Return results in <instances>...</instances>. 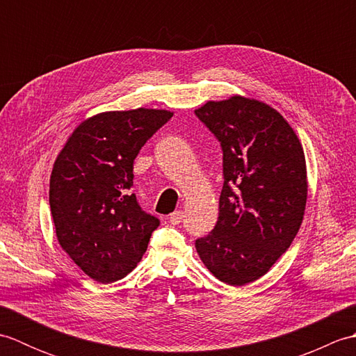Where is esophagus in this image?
Returning a JSON list of instances; mask_svg holds the SVG:
<instances>
[{"instance_id":"1","label":"esophagus","mask_w":356,"mask_h":356,"mask_svg":"<svg viewBox=\"0 0 356 356\" xmlns=\"http://www.w3.org/2000/svg\"><path fill=\"white\" fill-rule=\"evenodd\" d=\"M182 220H184V213H182V211H174V213L170 216V222L172 225H179Z\"/></svg>"}]
</instances>
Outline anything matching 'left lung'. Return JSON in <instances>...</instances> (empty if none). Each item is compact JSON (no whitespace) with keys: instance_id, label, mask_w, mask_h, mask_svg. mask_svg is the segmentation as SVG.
<instances>
[{"instance_id":"1","label":"left lung","mask_w":356,"mask_h":356,"mask_svg":"<svg viewBox=\"0 0 356 356\" xmlns=\"http://www.w3.org/2000/svg\"><path fill=\"white\" fill-rule=\"evenodd\" d=\"M220 142L218 220L195 240L211 274L231 286L255 282L291 246L307 199L303 147L277 110L232 96L194 111Z\"/></svg>"}]
</instances>
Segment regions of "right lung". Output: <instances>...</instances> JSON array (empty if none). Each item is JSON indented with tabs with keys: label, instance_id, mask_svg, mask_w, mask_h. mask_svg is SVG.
I'll return each mask as SVG.
<instances>
[{
	"label": "right lung",
	"instance_id": "1",
	"mask_svg": "<svg viewBox=\"0 0 356 356\" xmlns=\"http://www.w3.org/2000/svg\"><path fill=\"white\" fill-rule=\"evenodd\" d=\"M171 111H105L84 120L58 154L49 202L59 245L99 283L138 266L159 218L139 207L133 162Z\"/></svg>",
	"mask_w": 356,
	"mask_h": 356
}]
</instances>
